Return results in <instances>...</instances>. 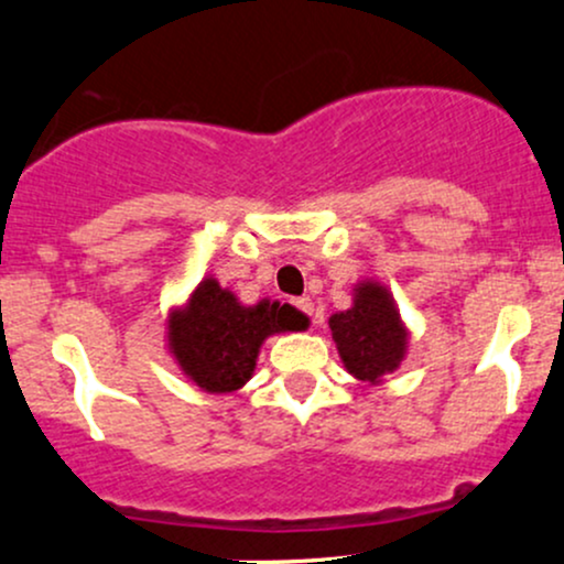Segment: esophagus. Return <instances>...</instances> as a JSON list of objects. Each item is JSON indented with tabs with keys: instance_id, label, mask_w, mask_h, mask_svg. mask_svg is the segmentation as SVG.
Listing matches in <instances>:
<instances>
[{
	"instance_id": "34e87169",
	"label": "esophagus",
	"mask_w": 564,
	"mask_h": 564,
	"mask_svg": "<svg viewBox=\"0 0 564 564\" xmlns=\"http://www.w3.org/2000/svg\"><path fill=\"white\" fill-rule=\"evenodd\" d=\"M294 307L300 310V313H304V315H313L315 304H313V300H310V296H300V300H294Z\"/></svg>"
}]
</instances>
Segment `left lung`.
I'll use <instances>...</instances> for the list:
<instances>
[{
    "label": "left lung",
    "mask_w": 564,
    "mask_h": 564,
    "mask_svg": "<svg viewBox=\"0 0 564 564\" xmlns=\"http://www.w3.org/2000/svg\"><path fill=\"white\" fill-rule=\"evenodd\" d=\"M332 336L355 379L377 384L384 373L394 371L405 352V332L400 315L379 283H360L355 304L328 321Z\"/></svg>",
    "instance_id": "left-lung-1"
}]
</instances>
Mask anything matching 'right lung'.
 <instances>
[{
	"label": "right lung",
	"mask_w": 564,
	"mask_h": 564,
	"mask_svg": "<svg viewBox=\"0 0 564 564\" xmlns=\"http://www.w3.org/2000/svg\"><path fill=\"white\" fill-rule=\"evenodd\" d=\"M304 326L307 318L289 304L241 307L215 278H206L183 313L172 315L170 345L200 390L232 392L251 379L257 352L270 334L300 332Z\"/></svg>",
	"instance_id": "right-lung-1"
}]
</instances>
